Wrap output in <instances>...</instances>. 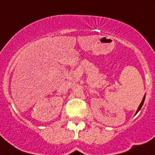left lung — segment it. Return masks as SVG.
<instances>
[{"mask_svg":"<svg viewBox=\"0 0 155 155\" xmlns=\"http://www.w3.org/2000/svg\"><path fill=\"white\" fill-rule=\"evenodd\" d=\"M144 100H145V96H144V97H143V100H142V102H141V103H140V106H139V108H138V110H137V111H136V114H137L138 112L140 111V109H141V108H142V106H143V105Z\"/></svg>","mask_w":155,"mask_h":155,"instance_id":"left-lung-1","label":"left lung"}]
</instances>
